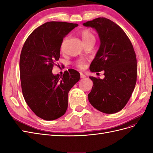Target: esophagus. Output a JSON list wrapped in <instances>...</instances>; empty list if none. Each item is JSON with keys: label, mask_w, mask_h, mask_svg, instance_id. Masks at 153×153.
<instances>
[{"label": "esophagus", "mask_w": 153, "mask_h": 153, "mask_svg": "<svg viewBox=\"0 0 153 153\" xmlns=\"http://www.w3.org/2000/svg\"><path fill=\"white\" fill-rule=\"evenodd\" d=\"M85 77H86V76L84 75V73H80V78H85Z\"/></svg>", "instance_id": "obj_1"}]
</instances>
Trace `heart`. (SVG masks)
Masks as SVG:
<instances>
[{"label": "heart", "instance_id": "1", "mask_svg": "<svg viewBox=\"0 0 153 153\" xmlns=\"http://www.w3.org/2000/svg\"><path fill=\"white\" fill-rule=\"evenodd\" d=\"M80 35L82 38L83 41L85 43H87V42H89L90 41L92 40H95V37L94 35L90 29H84L80 31ZM68 37L64 38V39L63 40L62 43V45H61V49H63L64 44H65L66 41L68 39ZM86 61L84 59H79L76 61L75 63V65L80 69H84L85 68V67L86 66Z\"/></svg>", "mask_w": 153, "mask_h": 153}]
</instances>
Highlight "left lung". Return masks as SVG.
<instances>
[{
    "label": "left lung",
    "instance_id": "8db88e82",
    "mask_svg": "<svg viewBox=\"0 0 153 153\" xmlns=\"http://www.w3.org/2000/svg\"><path fill=\"white\" fill-rule=\"evenodd\" d=\"M83 25L94 28L100 38L90 70L104 71L105 75L103 79L89 77L93 86L88 99L101 112H118L128 102L137 82V62L132 43L121 27L106 18H97Z\"/></svg>",
    "mask_w": 153,
    "mask_h": 153
}]
</instances>
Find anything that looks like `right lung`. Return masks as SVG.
Segmentation results:
<instances>
[{"label":"right lung","instance_id":"right-lung-1","mask_svg":"<svg viewBox=\"0 0 153 153\" xmlns=\"http://www.w3.org/2000/svg\"><path fill=\"white\" fill-rule=\"evenodd\" d=\"M78 26L65 22H48L36 28L23 46L20 58L23 96L37 116L52 121L66 113L68 92L80 80L75 69L62 76L53 75V66L60 57L64 36Z\"/></svg>","mask_w":153,"mask_h":153}]
</instances>
